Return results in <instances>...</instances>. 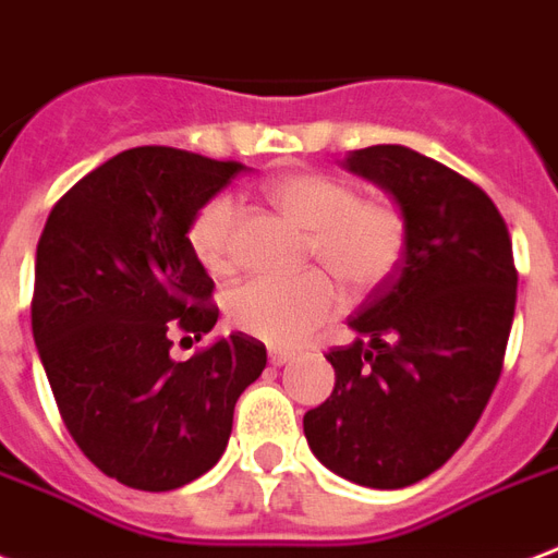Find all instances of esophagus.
I'll use <instances>...</instances> for the list:
<instances>
[{
  "instance_id": "34e87169",
  "label": "esophagus",
  "mask_w": 558,
  "mask_h": 558,
  "mask_svg": "<svg viewBox=\"0 0 558 558\" xmlns=\"http://www.w3.org/2000/svg\"><path fill=\"white\" fill-rule=\"evenodd\" d=\"M292 351H283V348H269V363L271 365H287L292 360Z\"/></svg>"
}]
</instances>
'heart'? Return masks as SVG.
<instances>
[{"label":"heart","mask_w":558,"mask_h":558,"mask_svg":"<svg viewBox=\"0 0 558 558\" xmlns=\"http://www.w3.org/2000/svg\"><path fill=\"white\" fill-rule=\"evenodd\" d=\"M289 222L307 231L304 257L325 269L295 278H248L225 298L228 322L269 345H295L342 304L333 276L354 292L389 278L407 251V219L398 204L356 195V186L325 172H292L263 186ZM186 242L202 269L228 275L236 266V202L219 193L195 210Z\"/></svg>","instance_id":"1"}]
</instances>
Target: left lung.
<instances>
[{
  "label": "left lung",
  "mask_w": 558,
  "mask_h": 558,
  "mask_svg": "<svg viewBox=\"0 0 558 558\" xmlns=\"http://www.w3.org/2000/svg\"><path fill=\"white\" fill-rule=\"evenodd\" d=\"M345 166L392 193L407 251L348 318L356 342L325 354L336 386L304 415V436L339 477L403 488L462 448L500 380L518 301L512 240L495 202L439 160L368 146Z\"/></svg>",
  "instance_id": "left-lung-1"
}]
</instances>
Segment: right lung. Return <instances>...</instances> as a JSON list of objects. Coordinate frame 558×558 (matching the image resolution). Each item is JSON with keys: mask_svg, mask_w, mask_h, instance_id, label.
<instances>
[{"mask_svg": "<svg viewBox=\"0 0 558 558\" xmlns=\"http://www.w3.org/2000/svg\"><path fill=\"white\" fill-rule=\"evenodd\" d=\"M245 166L169 146L128 148L66 190L34 263V345L81 453L110 480L172 492L228 448L233 407L266 345L210 333L213 280L186 242L195 210Z\"/></svg>", "mask_w": 558, "mask_h": 558, "instance_id": "obj_1", "label": "right lung"}]
</instances>
